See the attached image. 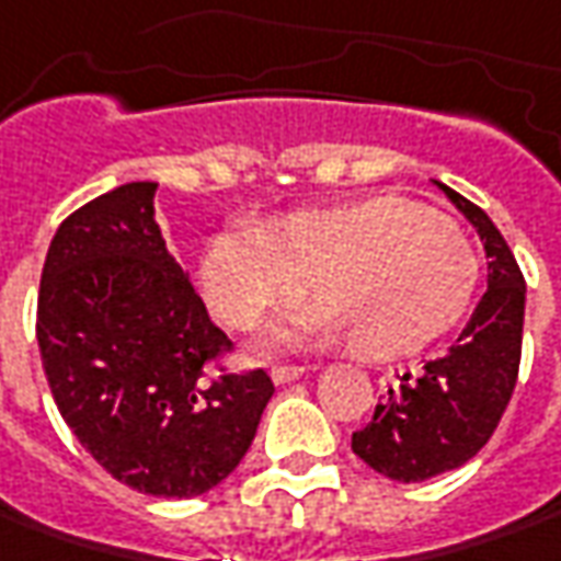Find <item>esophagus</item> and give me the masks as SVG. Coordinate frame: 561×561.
Returning a JSON list of instances; mask_svg holds the SVG:
<instances>
[{"instance_id":"1","label":"esophagus","mask_w":561,"mask_h":561,"mask_svg":"<svg viewBox=\"0 0 561 561\" xmlns=\"http://www.w3.org/2000/svg\"><path fill=\"white\" fill-rule=\"evenodd\" d=\"M304 373H307L304 366H273V373H270V376H273L276 385H288V381H295V378H300Z\"/></svg>"}]
</instances>
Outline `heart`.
<instances>
[{
	"instance_id": "1",
	"label": "heart",
	"mask_w": 561,
	"mask_h": 561,
	"mask_svg": "<svg viewBox=\"0 0 561 561\" xmlns=\"http://www.w3.org/2000/svg\"><path fill=\"white\" fill-rule=\"evenodd\" d=\"M270 344L341 341L363 359L419 354L469 310L478 257L462 229L400 195L295 210L263 229H222L204 244L198 282L207 307L248 329L295 300Z\"/></svg>"
}]
</instances>
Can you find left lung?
<instances>
[{
  "label": "left lung",
  "mask_w": 561,
  "mask_h": 561,
  "mask_svg": "<svg viewBox=\"0 0 561 561\" xmlns=\"http://www.w3.org/2000/svg\"><path fill=\"white\" fill-rule=\"evenodd\" d=\"M435 185L484 242L488 291L447 354L388 388L373 422L351 437L354 454L369 469L403 484L459 469L491 440L522 359L525 279L510 244L478 204L450 185Z\"/></svg>",
  "instance_id": "obj_1"
}]
</instances>
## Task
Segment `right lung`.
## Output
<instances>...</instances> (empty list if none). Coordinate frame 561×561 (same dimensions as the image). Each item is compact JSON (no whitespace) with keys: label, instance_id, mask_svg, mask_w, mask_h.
Segmentation results:
<instances>
[{"label":"right lung","instance_id":"1","mask_svg":"<svg viewBox=\"0 0 561 561\" xmlns=\"http://www.w3.org/2000/svg\"><path fill=\"white\" fill-rule=\"evenodd\" d=\"M154 192L117 185L58 226L36 341L58 413L92 459L133 491L185 500L242 462L273 381L214 366L232 341L167 251Z\"/></svg>","mask_w":561,"mask_h":561}]
</instances>
